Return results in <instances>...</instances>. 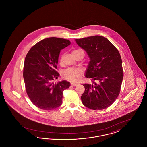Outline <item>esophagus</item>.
Returning a JSON list of instances; mask_svg holds the SVG:
<instances>
[{"instance_id": "34e87169", "label": "esophagus", "mask_w": 147, "mask_h": 147, "mask_svg": "<svg viewBox=\"0 0 147 147\" xmlns=\"http://www.w3.org/2000/svg\"><path fill=\"white\" fill-rule=\"evenodd\" d=\"M78 85V84L76 83H71V85H73V86H77Z\"/></svg>"}]
</instances>
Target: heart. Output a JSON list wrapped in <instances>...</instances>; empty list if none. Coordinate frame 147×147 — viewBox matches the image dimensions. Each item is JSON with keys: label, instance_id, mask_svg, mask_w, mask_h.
Wrapping results in <instances>:
<instances>
[{"label": "heart", "instance_id": "b5f03b06", "mask_svg": "<svg viewBox=\"0 0 147 147\" xmlns=\"http://www.w3.org/2000/svg\"><path fill=\"white\" fill-rule=\"evenodd\" d=\"M80 50L81 49H74L72 51V53L77 52ZM62 75V77L65 79L72 82H76L80 78L81 71L78 69L68 68L64 70Z\"/></svg>", "mask_w": 147, "mask_h": 147}]
</instances>
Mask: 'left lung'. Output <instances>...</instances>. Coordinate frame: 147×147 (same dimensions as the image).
<instances>
[{"instance_id":"obj_1","label":"left lung","mask_w":147,"mask_h":147,"mask_svg":"<svg viewBox=\"0 0 147 147\" xmlns=\"http://www.w3.org/2000/svg\"><path fill=\"white\" fill-rule=\"evenodd\" d=\"M76 41L90 57L85 77L94 82V84H83L85 91L81 96L82 101L92 110L106 109L118 97L123 78L119 51L101 36L76 39ZM95 80L98 84L94 82Z\"/></svg>"}]
</instances>
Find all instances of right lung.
Listing matches in <instances>:
<instances>
[{
	"mask_svg": "<svg viewBox=\"0 0 147 147\" xmlns=\"http://www.w3.org/2000/svg\"><path fill=\"white\" fill-rule=\"evenodd\" d=\"M70 44L68 40L49 37L33 46L26 55L23 77L28 98L40 109L51 110L62 103L63 92L70 86L65 80L53 83L60 51Z\"/></svg>",
	"mask_w": 147,
	"mask_h": 147,
	"instance_id": "1",
	"label": "right lung"
}]
</instances>
